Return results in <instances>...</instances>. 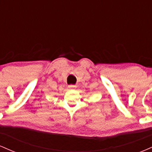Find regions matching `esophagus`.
<instances>
[{
    "label": "esophagus",
    "instance_id": "esophagus-1",
    "mask_svg": "<svg viewBox=\"0 0 152 152\" xmlns=\"http://www.w3.org/2000/svg\"><path fill=\"white\" fill-rule=\"evenodd\" d=\"M76 87V86H75V85H69V88H71V89H72V88H75Z\"/></svg>",
    "mask_w": 152,
    "mask_h": 152
}]
</instances>
